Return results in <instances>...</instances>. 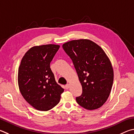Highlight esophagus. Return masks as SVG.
Here are the masks:
<instances>
[{
	"mask_svg": "<svg viewBox=\"0 0 134 134\" xmlns=\"http://www.w3.org/2000/svg\"><path fill=\"white\" fill-rule=\"evenodd\" d=\"M65 89H69V88H70V84H66L65 86Z\"/></svg>",
	"mask_w": 134,
	"mask_h": 134,
	"instance_id": "34e87169",
	"label": "esophagus"
}]
</instances>
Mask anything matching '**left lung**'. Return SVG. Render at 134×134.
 <instances>
[{"mask_svg":"<svg viewBox=\"0 0 134 134\" xmlns=\"http://www.w3.org/2000/svg\"><path fill=\"white\" fill-rule=\"evenodd\" d=\"M63 48L72 60L82 86L77 103L88 110L101 107L107 100L114 80L113 67L105 53L88 39L70 41Z\"/></svg>","mask_w":134,"mask_h":134,"instance_id":"8db88e82","label":"left lung"}]
</instances>
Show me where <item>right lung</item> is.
Segmentation results:
<instances>
[{
  "mask_svg": "<svg viewBox=\"0 0 134 134\" xmlns=\"http://www.w3.org/2000/svg\"><path fill=\"white\" fill-rule=\"evenodd\" d=\"M60 46H34L21 59L18 84L23 98L39 111L50 110L59 103L64 89L55 80L50 64Z\"/></svg>",
  "mask_w": 134,
  "mask_h": 134,
  "instance_id": "add662e5",
  "label": "right lung"
}]
</instances>
